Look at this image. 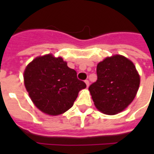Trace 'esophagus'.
I'll list each match as a JSON object with an SVG mask.
<instances>
[{"label": "esophagus", "mask_w": 154, "mask_h": 154, "mask_svg": "<svg viewBox=\"0 0 154 154\" xmlns=\"http://www.w3.org/2000/svg\"><path fill=\"white\" fill-rule=\"evenodd\" d=\"M85 84H86V86L89 87V81H88V80H85Z\"/></svg>", "instance_id": "34e87169"}]
</instances>
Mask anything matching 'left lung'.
I'll return each instance as SVG.
<instances>
[{"mask_svg": "<svg viewBox=\"0 0 154 154\" xmlns=\"http://www.w3.org/2000/svg\"><path fill=\"white\" fill-rule=\"evenodd\" d=\"M97 82L89 87L94 105L108 115L123 111L133 101L140 76L131 60L122 55L106 57L97 66Z\"/></svg>", "mask_w": 154, "mask_h": 154, "instance_id": "obj_1", "label": "left lung"}]
</instances>
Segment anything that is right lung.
Masks as SVG:
<instances>
[{
  "label": "right lung",
  "mask_w": 154,
  "mask_h": 154,
  "mask_svg": "<svg viewBox=\"0 0 154 154\" xmlns=\"http://www.w3.org/2000/svg\"><path fill=\"white\" fill-rule=\"evenodd\" d=\"M24 82L36 107L52 116L69 109L80 90L86 88L67 62L52 54L38 57L30 62L24 72Z\"/></svg>",
  "instance_id": "obj_1"
}]
</instances>
